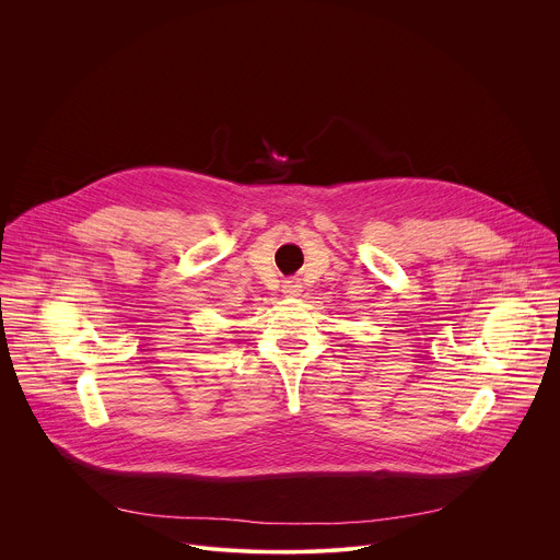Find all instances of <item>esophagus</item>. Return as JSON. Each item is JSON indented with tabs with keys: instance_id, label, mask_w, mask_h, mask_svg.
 I'll return each instance as SVG.
<instances>
[{
	"instance_id": "obj_1",
	"label": "esophagus",
	"mask_w": 560,
	"mask_h": 560,
	"mask_svg": "<svg viewBox=\"0 0 560 560\" xmlns=\"http://www.w3.org/2000/svg\"><path fill=\"white\" fill-rule=\"evenodd\" d=\"M281 290H283L285 296H299V294L303 292V285H301L299 279H285L283 285H281Z\"/></svg>"
}]
</instances>
